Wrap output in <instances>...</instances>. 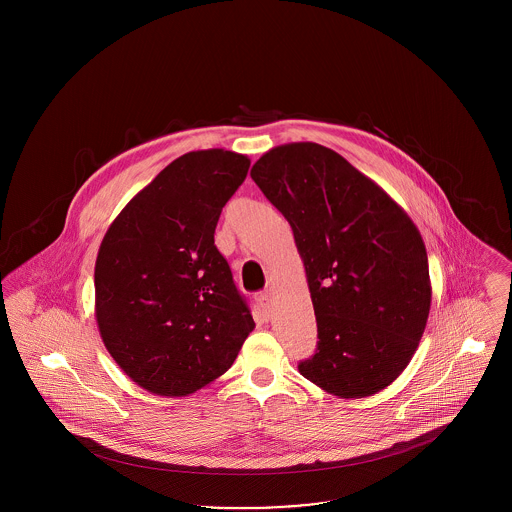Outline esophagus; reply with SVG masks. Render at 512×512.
I'll return each mask as SVG.
<instances>
[{"instance_id": "34e87169", "label": "esophagus", "mask_w": 512, "mask_h": 512, "mask_svg": "<svg viewBox=\"0 0 512 512\" xmlns=\"http://www.w3.org/2000/svg\"><path fill=\"white\" fill-rule=\"evenodd\" d=\"M270 301H272V299H270V293L268 292L259 293V295H257V303H259L261 311H263L267 317L270 315Z\"/></svg>"}]
</instances>
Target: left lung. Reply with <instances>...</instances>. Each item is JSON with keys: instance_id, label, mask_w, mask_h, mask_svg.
Listing matches in <instances>:
<instances>
[{"instance_id": "obj_1", "label": "left lung", "mask_w": 512, "mask_h": 512, "mask_svg": "<svg viewBox=\"0 0 512 512\" xmlns=\"http://www.w3.org/2000/svg\"><path fill=\"white\" fill-rule=\"evenodd\" d=\"M251 178L286 217L317 317L299 372L340 397L384 390L413 359L430 313L426 247L407 213L341 155L274 147Z\"/></svg>"}]
</instances>
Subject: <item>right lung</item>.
<instances>
[{"label":"right lung","instance_id":"obj_1","mask_svg":"<svg viewBox=\"0 0 512 512\" xmlns=\"http://www.w3.org/2000/svg\"><path fill=\"white\" fill-rule=\"evenodd\" d=\"M249 159L192 151L159 172L107 230L96 261L99 334L144 390L188 395L224 374L255 328L215 245Z\"/></svg>","mask_w":512,"mask_h":512}]
</instances>
